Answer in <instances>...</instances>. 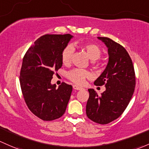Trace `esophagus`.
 <instances>
[{
    "label": "esophagus",
    "mask_w": 149,
    "mask_h": 149,
    "mask_svg": "<svg viewBox=\"0 0 149 149\" xmlns=\"http://www.w3.org/2000/svg\"><path fill=\"white\" fill-rule=\"evenodd\" d=\"M73 89H75V90H81V89H83L82 88L79 86H77V85H73Z\"/></svg>",
    "instance_id": "34e87169"
}]
</instances>
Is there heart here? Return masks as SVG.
<instances>
[{
  "mask_svg": "<svg viewBox=\"0 0 149 149\" xmlns=\"http://www.w3.org/2000/svg\"><path fill=\"white\" fill-rule=\"evenodd\" d=\"M81 48L86 51L88 57L92 61L98 60L101 58L102 51L98 45L92 43H86L81 45ZM73 54V48L71 46H67L63 49L61 52V61L64 65H68L71 61L72 55ZM91 73L86 70L74 68L66 73L67 79L73 83L81 85L85 82L86 79H89Z\"/></svg>",
  "mask_w": 149,
  "mask_h": 149,
  "instance_id": "obj_1",
  "label": "heart"
}]
</instances>
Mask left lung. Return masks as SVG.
Instances as JSON below:
<instances>
[{
    "instance_id": "8db88e82",
    "label": "left lung",
    "mask_w": 149,
    "mask_h": 149,
    "mask_svg": "<svg viewBox=\"0 0 149 149\" xmlns=\"http://www.w3.org/2000/svg\"><path fill=\"white\" fill-rule=\"evenodd\" d=\"M108 47L109 58L106 69L95 81L97 86L104 85L101 95L88 89L86 104L88 118L99 124H107L123 113L131 101L136 86L132 60L121 45L106 37H98Z\"/></svg>"
}]
</instances>
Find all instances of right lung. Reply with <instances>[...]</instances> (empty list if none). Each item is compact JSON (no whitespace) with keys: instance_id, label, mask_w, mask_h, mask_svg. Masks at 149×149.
<instances>
[{"instance_id":"right-lung-1","label":"right lung","mask_w":149,"mask_h":149,"mask_svg":"<svg viewBox=\"0 0 149 149\" xmlns=\"http://www.w3.org/2000/svg\"><path fill=\"white\" fill-rule=\"evenodd\" d=\"M72 37L68 33L42 36L23 58L19 80L23 98L29 110L43 120L61 117L69 101L72 86L63 82L56 88L51 81L61 68V52Z\"/></svg>"}]
</instances>
